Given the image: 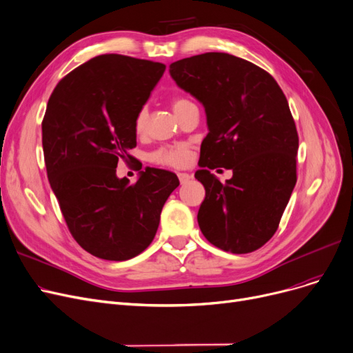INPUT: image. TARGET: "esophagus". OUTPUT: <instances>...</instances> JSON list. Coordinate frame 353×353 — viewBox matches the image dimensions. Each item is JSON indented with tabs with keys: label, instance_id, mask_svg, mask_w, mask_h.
Listing matches in <instances>:
<instances>
[{
	"label": "esophagus",
	"instance_id": "1",
	"mask_svg": "<svg viewBox=\"0 0 353 353\" xmlns=\"http://www.w3.org/2000/svg\"><path fill=\"white\" fill-rule=\"evenodd\" d=\"M177 177H179L181 185H185V183H188L192 179V174H189V173H177Z\"/></svg>",
	"mask_w": 353,
	"mask_h": 353
}]
</instances>
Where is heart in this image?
Segmentation results:
<instances>
[{"label": "heart", "mask_w": 353, "mask_h": 353, "mask_svg": "<svg viewBox=\"0 0 353 353\" xmlns=\"http://www.w3.org/2000/svg\"><path fill=\"white\" fill-rule=\"evenodd\" d=\"M193 103L192 101H189L185 97H174L172 99V106L174 114H177L179 111H181L185 106ZM145 124H147V110L141 108L135 115L134 119V131L135 134H143L145 130ZM150 160L156 164L160 165H168V167H185L190 163L192 160V150H190V144L188 143H177V144H172V145H164L157 148L156 151L151 152Z\"/></svg>", "instance_id": "b5f03b06"}]
</instances>
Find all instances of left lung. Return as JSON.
<instances>
[{"mask_svg": "<svg viewBox=\"0 0 353 353\" xmlns=\"http://www.w3.org/2000/svg\"><path fill=\"white\" fill-rule=\"evenodd\" d=\"M170 74L208 118L194 174L206 190L201 231L223 251H256L277 231L297 181L299 134L284 92L268 72L228 53L177 60ZM218 166L233 179L221 183L210 175Z\"/></svg>", "mask_w": 353, "mask_h": 353, "instance_id": "8db88e82", "label": "left lung"}]
</instances>
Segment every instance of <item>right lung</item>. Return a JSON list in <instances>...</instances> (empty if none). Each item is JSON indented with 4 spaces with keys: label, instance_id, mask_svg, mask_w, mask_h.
<instances>
[{
    "label": "right lung",
    "instance_id": "1",
    "mask_svg": "<svg viewBox=\"0 0 353 353\" xmlns=\"http://www.w3.org/2000/svg\"><path fill=\"white\" fill-rule=\"evenodd\" d=\"M165 65L101 54L53 89L41 122L46 170L69 232L89 254L125 261L152 242L174 173L147 167L130 183L117 177L137 145L134 119Z\"/></svg>",
    "mask_w": 353,
    "mask_h": 353
}]
</instances>
